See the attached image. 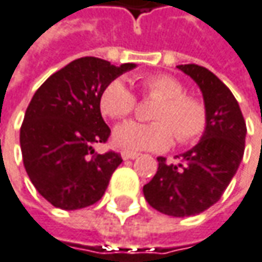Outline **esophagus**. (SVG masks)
Listing matches in <instances>:
<instances>
[{"label": "esophagus", "mask_w": 262, "mask_h": 262, "mask_svg": "<svg viewBox=\"0 0 262 262\" xmlns=\"http://www.w3.org/2000/svg\"><path fill=\"white\" fill-rule=\"evenodd\" d=\"M139 154L133 152V151H121V157L123 160H130V158H136Z\"/></svg>", "instance_id": "obj_1"}]
</instances>
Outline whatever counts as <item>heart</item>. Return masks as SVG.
Returning <instances> with one entry per match:
<instances>
[{
  "mask_svg": "<svg viewBox=\"0 0 262 262\" xmlns=\"http://www.w3.org/2000/svg\"><path fill=\"white\" fill-rule=\"evenodd\" d=\"M143 98L157 99L151 123L127 121L116 127L113 142L126 151H164L176 138L179 145L198 142L208 126V110L199 97L186 94L185 85L170 74L141 79ZM136 97L121 79H114L99 94V110L110 120H123L136 110Z\"/></svg>",
  "mask_w": 262,
  "mask_h": 262,
  "instance_id": "obj_1",
  "label": "heart"
}]
</instances>
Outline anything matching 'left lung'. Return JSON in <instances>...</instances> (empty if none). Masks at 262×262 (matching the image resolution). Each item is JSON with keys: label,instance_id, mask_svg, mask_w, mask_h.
I'll use <instances>...</instances> for the list:
<instances>
[{"label": "left lung", "instance_id": "left-lung-1", "mask_svg": "<svg viewBox=\"0 0 262 262\" xmlns=\"http://www.w3.org/2000/svg\"><path fill=\"white\" fill-rule=\"evenodd\" d=\"M201 88L208 110V126L177 164L158 157V170L143 195L154 210L173 217H189L208 210L222 198L245 151L246 124L230 89L198 64L177 66Z\"/></svg>", "mask_w": 262, "mask_h": 262}]
</instances>
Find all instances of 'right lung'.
I'll list each match as a JSON object with an SVG mask.
<instances>
[{"label": "right lung", "instance_id": "1", "mask_svg": "<svg viewBox=\"0 0 262 262\" xmlns=\"http://www.w3.org/2000/svg\"><path fill=\"white\" fill-rule=\"evenodd\" d=\"M133 67L82 57L35 92L20 127V148L30 182L54 207L79 210L102 198L123 160L114 151L95 154L92 148L111 135L101 116L99 94Z\"/></svg>", "mask_w": 262, "mask_h": 262}]
</instances>
